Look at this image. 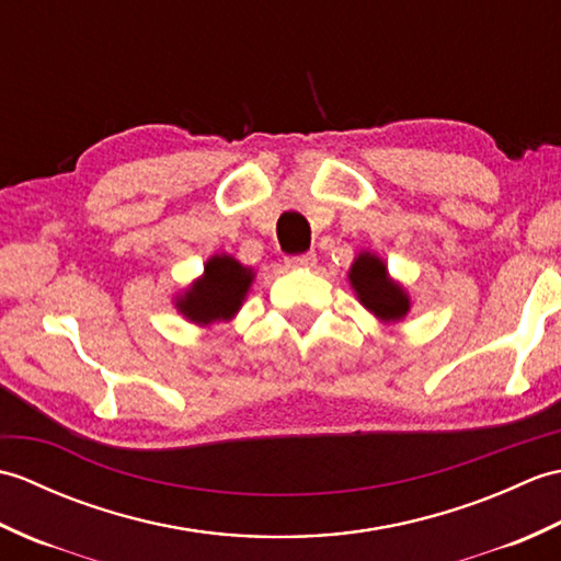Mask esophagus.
Here are the masks:
<instances>
[{
  "mask_svg": "<svg viewBox=\"0 0 561 561\" xmlns=\"http://www.w3.org/2000/svg\"><path fill=\"white\" fill-rule=\"evenodd\" d=\"M316 265V253H301V255H289L287 267H311Z\"/></svg>",
  "mask_w": 561,
  "mask_h": 561,
  "instance_id": "obj_1",
  "label": "esophagus"
}]
</instances>
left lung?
Instances as JSON below:
<instances>
[{
    "label": "left lung",
    "mask_w": 561,
    "mask_h": 561,
    "mask_svg": "<svg viewBox=\"0 0 561 561\" xmlns=\"http://www.w3.org/2000/svg\"><path fill=\"white\" fill-rule=\"evenodd\" d=\"M350 284L356 299L383 323H398L410 313V296L390 279L386 262L374 253H359L350 267Z\"/></svg>",
    "instance_id": "1"
}]
</instances>
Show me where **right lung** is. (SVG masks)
Wrapping results in <instances>:
<instances>
[{"instance_id": "right-lung-1", "label": "right lung", "mask_w": 561, "mask_h": 561, "mask_svg": "<svg viewBox=\"0 0 561 561\" xmlns=\"http://www.w3.org/2000/svg\"><path fill=\"white\" fill-rule=\"evenodd\" d=\"M255 272L243 267L231 255H211L205 265V274L195 279L178 296L175 308L190 323L211 325L219 320H231L243 306L245 294L253 284Z\"/></svg>"}]
</instances>
